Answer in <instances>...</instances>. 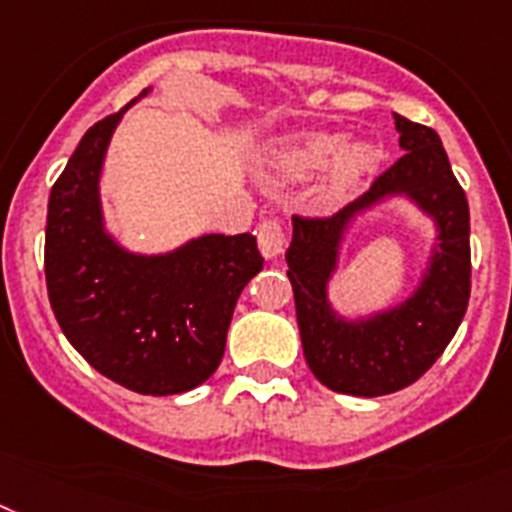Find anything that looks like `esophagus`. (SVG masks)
<instances>
[{
  "label": "esophagus",
  "instance_id": "1",
  "mask_svg": "<svg viewBox=\"0 0 512 512\" xmlns=\"http://www.w3.org/2000/svg\"><path fill=\"white\" fill-rule=\"evenodd\" d=\"M257 247H260L263 257H268V260L278 257L286 249V231H283V226L276 218H265L257 226Z\"/></svg>",
  "mask_w": 512,
  "mask_h": 512
}]
</instances>
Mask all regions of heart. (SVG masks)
Segmentation results:
<instances>
[{
    "instance_id": "b5f03b06",
    "label": "heart",
    "mask_w": 512,
    "mask_h": 512,
    "mask_svg": "<svg viewBox=\"0 0 512 512\" xmlns=\"http://www.w3.org/2000/svg\"><path fill=\"white\" fill-rule=\"evenodd\" d=\"M380 161L375 145L351 143L343 148V135H302L289 137L270 150V174L283 182H299L324 169L320 190L322 205H336L359 187L364 176Z\"/></svg>"
}]
</instances>
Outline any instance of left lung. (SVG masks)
<instances>
[{
  "mask_svg": "<svg viewBox=\"0 0 512 512\" xmlns=\"http://www.w3.org/2000/svg\"><path fill=\"white\" fill-rule=\"evenodd\" d=\"M406 150L354 203L328 218L294 216L286 263L294 289L296 322L312 375L346 395H388L409 388L440 359L461 325L471 294L466 192L453 176L435 130L393 114ZM409 196L438 229V244L423 283L409 300L359 321L337 315L327 283L348 223L388 196Z\"/></svg>",
  "mask_w": 512,
  "mask_h": 512,
  "instance_id": "obj_1",
  "label": "left lung"
}]
</instances>
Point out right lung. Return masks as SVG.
I'll return each mask as SVG.
<instances>
[{"label":"right lung","instance_id":"obj_1","mask_svg":"<svg viewBox=\"0 0 512 512\" xmlns=\"http://www.w3.org/2000/svg\"><path fill=\"white\" fill-rule=\"evenodd\" d=\"M135 101L85 132L51 187L46 289L59 328L90 367L135 393L176 395L218 369L236 299L263 270V255L252 234H205L166 255H135L106 231L98 179Z\"/></svg>","mask_w":512,"mask_h":512}]
</instances>
